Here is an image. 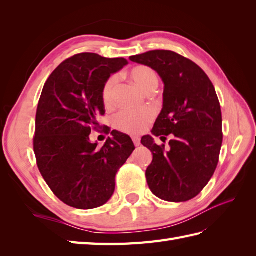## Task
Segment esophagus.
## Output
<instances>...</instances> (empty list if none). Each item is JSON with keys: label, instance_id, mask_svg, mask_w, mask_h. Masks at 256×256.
Listing matches in <instances>:
<instances>
[{"label": "esophagus", "instance_id": "34e87169", "mask_svg": "<svg viewBox=\"0 0 256 256\" xmlns=\"http://www.w3.org/2000/svg\"><path fill=\"white\" fill-rule=\"evenodd\" d=\"M132 140H133V143H134V145H135V146H140V140L138 136H133V138H132Z\"/></svg>", "mask_w": 256, "mask_h": 256}]
</instances>
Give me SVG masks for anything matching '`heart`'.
Listing matches in <instances>:
<instances>
[{
    "mask_svg": "<svg viewBox=\"0 0 256 256\" xmlns=\"http://www.w3.org/2000/svg\"><path fill=\"white\" fill-rule=\"evenodd\" d=\"M130 78L135 84L145 92L153 90L158 82V78L154 69L148 66H136L130 70ZM116 84V76H111L106 81L102 88V101L108 106L113 101V90ZM154 112L150 108H138V110H122L113 118V126L118 131L126 134L136 135L144 132L150 123L153 121Z\"/></svg>",
    "mask_w": 256,
    "mask_h": 256,
    "instance_id": "1",
    "label": "heart"
}]
</instances>
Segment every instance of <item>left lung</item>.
Here are the masks:
<instances>
[{"instance_id":"1","label":"left lung","mask_w":256,"mask_h":256,"mask_svg":"<svg viewBox=\"0 0 256 256\" xmlns=\"http://www.w3.org/2000/svg\"><path fill=\"white\" fill-rule=\"evenodd\" d=\"M130 60L154 69L164 81L162 110L153 128L160 138L172 135L168 148L150 135L142 143L153 153L146 170L150 192L170 202L198 196L218 166L224 140L218 96L197 64L172 50H150Z\"/></svg>"}]
</instances>
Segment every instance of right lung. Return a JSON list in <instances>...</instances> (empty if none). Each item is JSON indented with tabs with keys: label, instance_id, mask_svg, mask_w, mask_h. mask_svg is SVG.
<instances>
[{
	"label": "right lung",
	"instance_id": "obj_1",
	"mask_svg": "<svg viewBox=\"0 0 256 256\" xmlns=\"http://www.w3.org/2000/svg\"><path fill=\"white\" fill-rule=\"evenodd\" d=\"M124 58L77 54L48 77L38 101L32 146L37 167L54 194L77 209L104 204L116 189V175L135 150L126 134L110 131L102 148L90 143L91 130L104 116L102 88Z\"/></svg>",
	"mask_w": 256,
	"mask_h": 256
}]
</instances>
